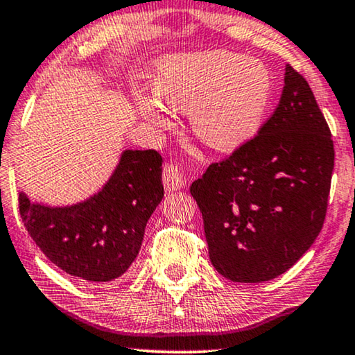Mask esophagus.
Instances as JSON below:
<instances>
[{"instance_id": "obj_1", "label": "esophagus", "mask_w": 355, "mask_h": 355, "mask_svg": "<svg viewBox=\"0 0 355 355\" xmlns=\"http://www.w3.org/2000/svg\"><path fill=\"white\" fill-rule=\"evenodd\" d=\"M163 184L168 192L179 191L184 187V176L182 171L178 168V164H168L163 169Z\"/></svg>"}]
</instances>
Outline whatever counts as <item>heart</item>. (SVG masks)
<instances>
[{
    "mask_svg": "<svg viewBox=\"0 0 355 355\" xmlns=\"http://www.w3.org/2000/svg\"><path fill=\"white\" fill-rule=\"evenodd\" d=\"M157 101L135 95L145 123H168L159 103L187 111L197 139L218 152H232L260 132L273 98V79L263 62L230 51L189 53L169 58L153 80Z\"/></svg>",
    "mask_w": 355,
    "mask_h": 355,
    "instance_id": "heart-1",
    "label": "heart"
}]
</instances>
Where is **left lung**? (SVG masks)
Returning a JSON list of instances; mask_svg holds the SVG:
<instances>
[{
  "mask_svg": "<svg viewBox=\"0 0 355 355\" xmlns=\"http://www.w3.org/2000/svg\"><path fill=\"white\" fill-rule=\"evenodd\" d=\"M333 168L327 121L288 64L278 108L260 132L191 186L218 273L263 283L288 271L322 231Z\"/></svg>",
  "mask_w": 355,
  "mask_h": 355,
  "instance_id": "8db88e82",
  "label": "left lung"
}]
</instances>
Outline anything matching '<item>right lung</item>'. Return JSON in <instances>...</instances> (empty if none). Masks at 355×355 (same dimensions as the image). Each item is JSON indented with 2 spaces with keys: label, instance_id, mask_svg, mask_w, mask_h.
<instances>
[{
  "label": "right lung",
  "instance_id": "right-lung-1",
  "mask_svg": "<svg viewBox=\"0 0 355 355\" xmlns=\"http://www.w3.org/2000/svg\"><path fill=\"white\" fill-rule=\"evenodd\" d=\"M163 159L155 150H124L98 192L66 207L19 193L24 226L58 268L87 283L123 276L137 259L147 221L163 198Z\"/></svg>",
  "mask_w": 355,
  "mask_h": 355
}]
</instances>
